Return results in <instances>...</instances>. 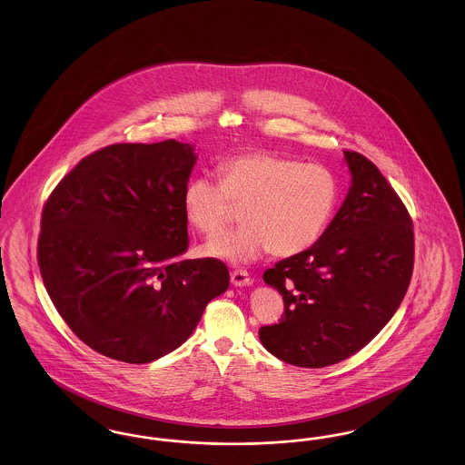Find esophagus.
Masks as SVG:
<instances>
[{"mask_svg":"<svg viewBox=\"0 0 465 465\" xmlns=\"http://www.w3.org/2000/svg\"><path fill=\"white\" fill-rule=\"evenodd\" d=\"M230 279H232V283H233L235 287H243V285H249V283H251V277H249V273H247L245 270H233L232 275H230Z\"/></svg>","mask_w":465,"mask_h":465,"instance_id":"34e87169","label":"esophagus"}]
</instances>
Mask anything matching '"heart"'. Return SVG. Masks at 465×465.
<instances>
[{
  "mask_svg": "<svg viewBox=\"0 0 465 465\" xmlns=\"http://www.w3.org/2000/svg\"><path fill=\"white\" fill-rule=\"evenodd\" d=\"M220 178L195 174L183 190L186 218L204 235L218 233L243 207L237 230L222 233L205 252L247 262L266 252L280 258L312 247L334 213L339 186L334 173L322 164L275 152H249L224 159Z\"/></svg>",
  "mask_w": 465,
  "mask_h": 465,
  "instance_id": "b5f03b06",
  "label": "heart"
}]
</instances>
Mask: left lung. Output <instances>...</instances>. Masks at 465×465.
<instances>
[{
	"instance_id": "1",
	"label": "left lung",
	"mask_w": 465,
	"mask_h": 465,
	"mask_svg": "<svg viewBox=\"0 0 465 465\" xmlns=\"http://www.w3.org/2000/svg\"><path fill=\"white\" fill-rule=\"evenodd\" d=\"M350 193L310 249L282 260L262 280L283 298L279 323L260 329L282 361L322 369L367 346L407 294L413 223L394 188L365 155L344 150Z\"/></svg>"
}]
</instances>
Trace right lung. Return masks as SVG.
<instances>
[{"label": "right lung", "instance_id": "1", "mask_svg": "<svg viewBox=\"0 0 465 465\" xmlns=\"http://www.w3.org/2000/svg\"><path fill=\"white\" fill-rule=\"evenodd\" d=\"M193 164L176 140L114 143L81 159L43 205L41 279L96 353L136 365L171 353L228 289L223 261H180Z\"/></svg>", "mask_w": 465, "mask_h": 465}]
</instances>
